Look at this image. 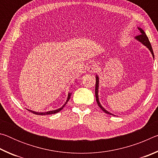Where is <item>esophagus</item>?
Wrapping results in <instances>:
<instances>
[{"label": "esophagus", "mask_w": 158, "mask_h": 158, "mask_svg": "<svg viewBox=\"0 0 158 158\" xmlns=\"http://www.w3.org/2000/svg\"><path fill=\"white\" fill-rule=\"evenodd\" d=\"M98 69V66L95 65V64H92V65H89L87 68V71L88 73H95Z\"/></svg>", "instance_id": "esophagus-1"}]
</instances>
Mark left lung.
<instances>
[{"label":"left lung","instance_id":"1","mask_svg":"<svg viewBox=\"0 0 158 158\" xmlns=\"http://www.w3.org/2000/svg\"><path fill=\"white\" fill-rule=\"evenodd\" d=\"M138 29L140 31V33H141V35H137L135 37V39L137 40V41H139V42H141V44H143L144 46H146L148 49H149L150 52H151L152 53V56H153V57L154 58V53H153V49H152V47H151V43H150L149 42V40L148 38V37H147V35L145 33V32L143 31V30L142 28H141L139 27H138ZM96 84H95V98H96V101H97V103L98 106H100V109L102 110L103 111H105L106 114H111V115H114L112 114L111 113H110V112H109L108 111H106V109L103 107L101 105V104L100 102V101H99V96H98V89H99V77L98 75H96Z\"/></svg>","mask_w":158,"mask_h":158}]
</instances>
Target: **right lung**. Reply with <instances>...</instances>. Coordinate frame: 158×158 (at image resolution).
I'll use <instances>...</instances> for the list:
<instances>
[{
  "mask_svg": "<svg viewBox=\"0 0 158 158\" xmlns=\"http://www.w3.org/2000/svg\"><path fill=\"white\" fill-rule=\"evenodd\" d=\"M71 93H68V98H67V100L65 102V103L64 104V105L61 106L60 108L58 109H56V110H52V111H47V112H36V111H32V110H30V109H28V110L29 111H31L32 113L33 114H37V115H49V114H56L58 113V112H59L60 110H62V109H63L64 106H65V105L67 104V102H68V100H69V98H70V96H71Z\"/></svg>",
  "mask_w": 158,
  "mask_h": 158,
  "instance_id": "1",
  "label": "right lung"
}]
</instances>
